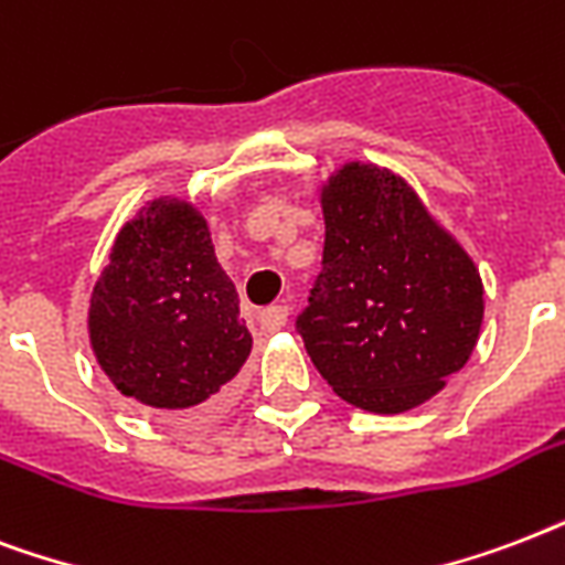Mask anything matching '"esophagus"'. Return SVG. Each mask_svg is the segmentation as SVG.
<instances>
[{"mask_svg":"<svg viewBox=\"0 0 565 565\" xmlns=\"http://www.w3.org/2000/svg\"><path fill=\"white\" fill-rule=\"evenodd\" d=\"M288 321V309L286 306H270V309H265V312L259 315V323H262V330L265 332H277L282 330Z\"/></svg>","mask_w":565,"mask_h":565,"instance_id":"esophagus-1","label":"esophagus"}]
</instances>
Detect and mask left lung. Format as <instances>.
I'll use <instances>...</instances> for the list:
<instances>
[{
	"mask_svg": "<svg viewBox=\"0 0 565 565\" xmlns=\"http://www.w3.org/2000/svg\"><path fill=\"white\" fill-rule=\"evenodd\" d=\"M323 270L297 318L315 369L377 415L422 406L469 362L483 279L401 173L344 161L318 185Z\"/></svg>",
	"mask_w": 565,
	"mask_h": 565,
	"instance_id": "left-lung-1",
	"label": "left lung"
}]
</instances>
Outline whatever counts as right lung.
I'll return each instance as SVG.
<instances>
[{
	"instance_id": "add662e5",
	"label": "right lung",
	"mask_w": 565,
	"mask_h": 565,
	"mask_svg": "<svg viewBox=\"0 0 565 565\" xmlns=\"http://www.w3.org/2000/svg\"><path fill=\"white\" fill-rule=\"evenodd\" d=\"M87 339L120 395L164 415L217 401L242 371L253 335L191 200L152 196L120 226L90 291Z\"/></svg>"
}]
</instances>
